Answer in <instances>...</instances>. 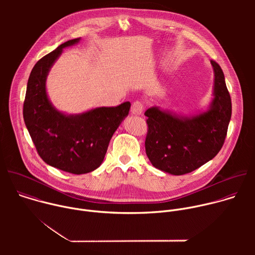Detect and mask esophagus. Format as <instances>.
I'll list each match as a JSON object with an SVG mask.
<instances>
[{"label": "esophagus", "mask_w": 255, "mask_h": 255, "mask_svg": "<svg viewBox=\"0 0 255 255\" xmlns=\"http://www.w3.org/2000/svg\"><path fill=\"white\" fill-rule=\"evenodd\" d=\"M143 109H144L143 103L140 101H135V102H133V104L131 106V114L141 115L143 112Z\"/></svg>", "instance_id": "obj_1"}]
</instances>
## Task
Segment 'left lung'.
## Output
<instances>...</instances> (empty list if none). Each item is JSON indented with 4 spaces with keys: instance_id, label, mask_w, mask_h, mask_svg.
<instances>
[{
    "instance_id": "8db88e82",
    "label": "left lung",
    "mask_w": 255,
    "mask_h": 255,
    "mask_svg": "<svg viewBox=\"0 0 255 255\" xmlns=\"http://www.w3.org/2000/svg\"><path fill=\"white\" fill-rule=\"evenodd\" d=\"M215 72L214 100L205 113L178 118L149 108L145 150L152 165L165 172L181 175L214 158L223 146L231 119L232 104L222 68L211 60Z\"/></svg>"
}]
</instances>
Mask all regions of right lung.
Wrapping results in <instances>:
<instances>
[{
	"mask_svg": "<svg viewBox=\"0 0 255 255\" xmlns=\"http://www.w3.org/2000/svg\"><path fill=\"white\" fill-rule=\"evenodd\" d=\"M81 38L68 40L39 59L30 74L23 117L39 156L47 164L74 174L95 170L104 160L109 142L129 114L130 102L102 107L76 116H66L50 104L46 77L62 48Z\"/></svg>",
	"mask_w": 255,
	"mask_h": 255,
	"instance_id": "right-lung-1",
	"label": "right lung"
}]
</instances>
